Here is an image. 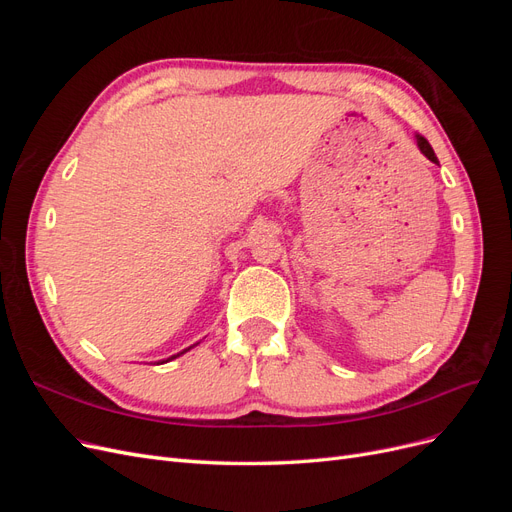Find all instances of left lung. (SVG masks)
<instances>
[{"mask_svg":"<svg viewBox=\"0 0 512 512\" xmlns=\"http://www.w3.org/2000/svg\"><path fill=\"white\" fill-rule=\"evenodd\" d=\"M416 145H418V149H421V153L425 158H429L431 162H438V158H436V153H433V149H431V145L427 143V138H423L421 134H416Z\"/></svg>","mask_w":512,"mask_h":512,"instance_id":"left-lung-1","label":"left lung"}]
</instances>
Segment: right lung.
Returning a JSON list of instances; mask_svg holds the SVG:
<instances>
[{
    "label": "right lung",
    "instance_id": "obj_1",
    "mask_svg": "<svg viewBox=\"0 0 512 512\" xmlns=\"http://www.w3.org/2000/svg\"><path fill=\"white\" fill-rule=\"evenodd\" d=\"M190 348H192V346H190ZM190 348H185V350H183V352H188V350H190ZM183 352H177V354H173V356H170V359H166V361H162V363H168V361H173V359H177V356H181V354H183Z\"/></svg>",
    "mask_w": 512,
    "mask_h": 512
}]
</instances>
